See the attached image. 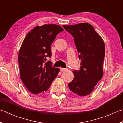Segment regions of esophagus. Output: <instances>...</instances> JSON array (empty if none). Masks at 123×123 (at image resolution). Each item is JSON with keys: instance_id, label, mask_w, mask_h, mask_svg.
<instances>
[{"instance_id": "34e87169", "label": "esophagus", "mask_w": 123, "mask_h": 123, "mask_svg": "<svg viewBox=\"0 0 123 123\" xmlns=\"http://www.w3.org/2000/svg\"><path fill=\"white\" fill-rule=\"evenodd\" d=\"M66 70V68H60V70H61V72H64V71H65Z\"/></svg>"}]
</instances>
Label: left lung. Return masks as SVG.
I'll return each instance as SVG.
<instances>
[{"mask_svg":"<svg viewBox=\"0 0 123 123\" xmlns=\"http://www.w3.org/2000/svg\"><path fill=\"white\" fill-rule=\"evenodd\" d=\"M74 38L81 67L74 70V79L68 84L69 88L79 96L90 94L103 76V62L105 47L101 37L91 24L81 23L63 25Z\"/></svg>","mask_w":123,"mask_h":123,"instance_id":"1","label":"left lung"}]
</instances>
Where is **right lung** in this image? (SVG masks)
<instances>
[{"label": "right lung", "instance_id": "obj_1", "mask_svg": "<svg viewBox=\"0 0 123 123\" xmlns=\"http://www.w3.org/2000/svg\"><path fill=\"white\" fill-rule=\"evenodd\" d=\"M63 31L56 24L37 26L28 32L23 41L18 54L20 77L31 93L38 94L47 91L60 72L50 62L51 45L59 33Z\"/></svg>", "mask_w": 123, "mask_h": 123}]
</instances>
